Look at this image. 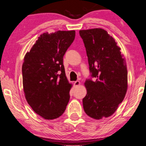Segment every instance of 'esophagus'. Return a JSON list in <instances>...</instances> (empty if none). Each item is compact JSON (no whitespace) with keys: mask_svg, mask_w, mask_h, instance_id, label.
I'll return each instance as SVG.
<instances>
[{"mask_svg":"<svg viewBox=\"0 0 146 146\" xmlns=\"http://www.w3.org/2000/svg\"><path fill=\"white\" fill-rule=\"evenodd\" d=\"M80 84H81V83L79 81H76L74 82V86H75V87L79 86V85H80Z\"/></svg>","mask_w":146,"mask_h":146,"instance_id":"1","label":"esophagus"}]
</instances>
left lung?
Masks as SVG:
<instances>
[{"mask_svg": "<svg viewBox=\"0 0 146 146\" xmlns=\"http://www.w3.org/2000/svg\"><path fill=\"white\" fill-rule=\"evenodd\" d=\"M86 48L89 70L95 81L87 79L83 99L85 113L95 119L113 114L127 89L125 58L114 38L103 29L79 31Z\"/></svg>", "mask_w": 146, "mask_h": 146, "instance_id": "obj_1", "label": "left lung"}]
</instances>
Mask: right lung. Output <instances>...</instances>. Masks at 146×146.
<instances>
[{
	"instance_id": "right-lung-1",
	"label": "right lung",
	"mask_w": 146,
	"mask_h": 146,
	"mask_svg": "<svg viewBox=\"0 0 146 146\" xmlns=\"http://www.w3.org/2000/svg\"><path fill=\"white\" fill-rule=\"evenodd\" d=\"M75 36V31L44 33L25 55V98L33 110L45 119L60 117L69 103L72 85L66 77L63 58Z\"/></svg>"
}]
</instances>
